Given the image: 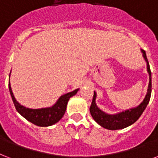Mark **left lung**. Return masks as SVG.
<instances>
[{"mask_svg":"<svg viewBox=\"0 0 158 158\" xmlns=\"http://www.w3.org/2000/svg\"><path fill=\"white\" fill-rule=\"evenodd\" d=\"M143 53V56L144 60L147 62V69L149 74V84L148 88V93L143 101L138 106L135 108H129L125 111L120 112L115 114H106L105 112L101 110L96 104V97L97 94L94 92V98H93L92 103L90 106V114L92 115L93 118L94 119L95 122L98 123L101 127H104L106 129L108 130H118L123 129L125 127H128L130 125L138 120L143 111L145 110L148 104L150 98H151V93H152V73L149 66L148 60L147 59L146 52L143 50H141Z\"/></svg>","mask_w":158,"mask_h":158,"instance_id":"1","label":"left lung"}]
</instances>
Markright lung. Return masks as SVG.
<instances>
[{"label": "right lung", "mask_w": 158, "mask_h": 158, "mask_svg": "<svg viewBox=\"0 0 158 158\" xmlns=\"http://www.w3.org/2000/svg\"><path fill=\"white\" fill-rule=\"evenodd\" d=\"M9 90L12 101L14 103L15 108L19 114L23 116L29 122L32 123L35 125L40 127H49L55 124L62 118L64 114L65 113L66 107L68 103L69 99L77 94L79 89L74 90L70 93L60 96L57 102L51 107L43 108H26L25 106L20 105L15 99V96L10 87V84L9 83Z\"/></svg>", "instance_id": "right-lung-1"}]
</instances>
